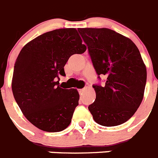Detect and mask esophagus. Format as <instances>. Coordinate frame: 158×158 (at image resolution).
<instances>
[{
  "label": "esophagus",
  "mask_w": 158,
  "mask_h": 158,
  "mask_svg": "<svg viewBox=\"0 0 158 158\" xmlns=\"http://www.w3.org/2000/svg\"><path fill=\"white\" fill-rule=\"evenodd\" d=\"M85 90V88H83V89H78V93L79 94H81L82 92H83V91Z\"/></svg>",
  "instance_id": "obj_1"
}]
</instances>
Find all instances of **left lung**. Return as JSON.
Wrapping results in <instances>:
<instances>
[{"label": "left lung", "mask_w": 158, "mask_h": 158, "mask_svg": "<svg viewBox=\"0 0 158 158\" xmlns=\"http://www.w3.org/2000/svg\"><path fill=\"white\" fill-rule=\"evenodd\" d=\"M94 68L106 83L94 85L96 99L89 110L96 123L113 127L125 123L141 103L147 72L137 47L107 28H79Z\"/></svg>", "instance_id": "8db88e82"}]
</instances>
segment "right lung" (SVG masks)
Returning <instances> with one entry per match:
<instances>
[{
	"label": "right lung",
	"mask_w": 158,
	"mask_h": 158,
	"mask_svg": "<svg viewBox=\"0 0 158 158\" xmlns=\"http://www.w3.org/2000/svg\"><path fill=\"white\" fill-rule=\"evenodd\" d=\"M86 47L77 31L64 28L49 31L29 42L16 60L12 90L21 110L35 127L48 132L64 130L70 124L79 94L62 88L60 76L72 55Z\"/></svg>",
	"instance_id": "1"
}]
</instances>
